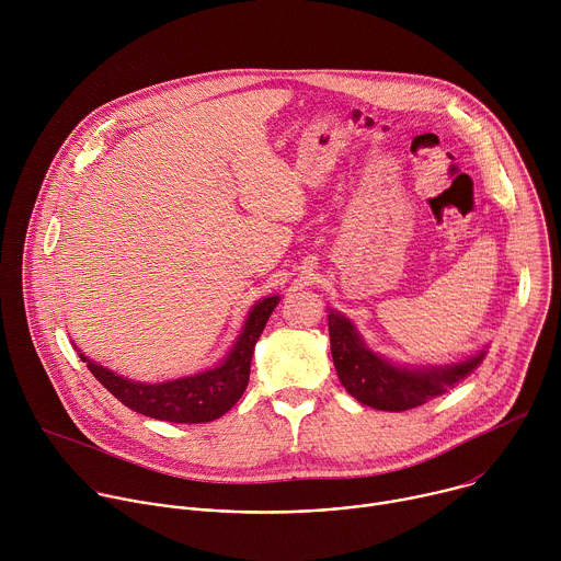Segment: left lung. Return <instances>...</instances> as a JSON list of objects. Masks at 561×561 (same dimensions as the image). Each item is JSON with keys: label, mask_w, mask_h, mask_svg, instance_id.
<instances>
[{"label": "left lung", "mask_w": 561, "mask_h": 561, "mask_svg": "<svg viewBox=\"0 0 561 561\" xmlns=\"http://www.w3.org/2000/svg\"><path fill=\"white\" fill-rule=\"evenodd\" d=\"M331 353L340 381L359 404L377 411H409L444 394L486 357V348L450 364H394L370 351L348 317L329 308Z\"/></svg>", "instance_id": "8db88e82"}]
</instances>
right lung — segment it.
<instances>
[{"label":"right lung","instance_id":"add662e5","mask_svg":"<svg viewBox=\"0 0 561 561\" xmlns=\"http://www.w3.org/2000/svg\"><path fill=\"white\" fill-rule=\"evenodd\" d=\"M277 304L279 295L260 299L249 310L242 333L237 335L232 348L219 364L178 379L157 383L135 381L89 359L84 353H79L77 346L75 348L98 381L130 411L173 424H206L226 415L244 394L255 344Z\"/></svg>","mask_w":561,"mask_h":561}]
</instances>
